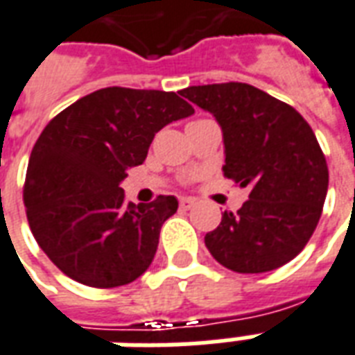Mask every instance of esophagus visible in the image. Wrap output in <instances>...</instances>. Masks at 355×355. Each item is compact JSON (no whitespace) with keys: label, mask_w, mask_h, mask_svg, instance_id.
<instances>
[{"label":"esophagus","mask_w":355,"mask_h":355,"mask_svg":"<svg viewBox=\"0 0 355 355\" xmlns=\"http://www.w3.org/2000/svg\"><path fill=\"white\" fill-rule=\"evenodd\" d=\"M196 205V199L193 198H180V207L182 209H191Z\"/></svg>","instance_id":"esophagus-1"}]
</instances>
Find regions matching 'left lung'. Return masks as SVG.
Here are the masks:
<instances>
[{
    "label": "left lung",
    "mask_w": 355,
    "mask_h": 355,
    "mask_svg": "<svg viewBox=\"0 0 355 355\" xmlns=\"http://www.w3.org/2000/svg\"><path fill=\"white\" fill-rule=\"evenodd\" d=\"M224 133V177L250 188L237 212L222 214L205 244L235 272H267L303 250L322 216L329 171L316 135L293 107L244 83L180 92Z\"/></svg>",
    "instance_id": "left-lung-1"
}]
</instances>
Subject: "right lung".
Segmentation results:
<instances>
[{
    "instance_id": "1",
    "label": "right lung",
    "mask_w": 355,
    "mask_h": 355,
    "mask_svg": "<svg viewBox=\"0 0 355 355\" xmlns=\"http://www.w3.org/2000/svg\"><path fill=\"white\" fill-rule=\"evenodd\" d=\"M193 114L175 92L111 86L80 97L33 146L24 205L33 237L60 271L92 288L133 282L150 267L175 196L124 203L120 182L157 131Z\"/></svg>"
}]
</instances>
